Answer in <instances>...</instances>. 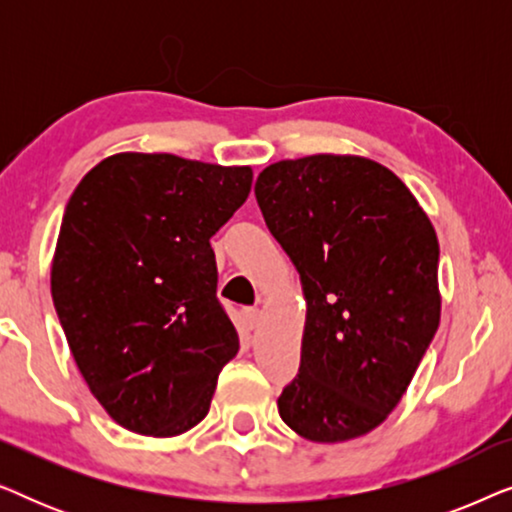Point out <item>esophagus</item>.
<instances>
[{
	"label": "esophagus",
	"mask_w": 512,
	"mask_h": 512,
	"mask_svg": "<svg viewBox=\"0 0 512 512\" xmlns=\"http://www.w3.org/2000/svg\"><path fill=\"white\" fill-rule=\"evenodd\" d=\"M242 319H244V324H247L249 331H254L256 324H258V319H261V312L254 310V307H247V310L242 312Z\"/></svg>",
	"instance_id": "1"
}]
</instances>
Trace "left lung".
Instances as JSON below:
<instances>
[{
  "label": "left lung",
  "instance_id": "8db88e82",
  "mask_svg": "<svg viewBox=\"0 0 512 512\" xmlns=\"http://www.w3.org/2000/svg\"><path fill=\"white\" fill-rule=\"evenodd\" d=\"M254 191L307 305L279 417L312 443L366 436L401 403L438 331L433 223L389 167L352 153L279 160Z\"/></svg>",
  "mask_w": 512,
  "mask_h": 512
}]
</instances>
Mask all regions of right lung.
I'll return each mask as SVG.
<instances>
[{
  "mask_svg": "<svg viewBox=\"0 0 512 512\" xmlns=\"http://www.w3.org/2000/svg\"><path fill=\"white\" fill-rule=\"evenodd\" d=\"M249 165L123 151L79 181L51 263L55 312L90 394L153 438L207 417L240 349L209 244L251 191Z\"/></svg>",
  "mask_w": 512,
  "mask_h": 512,
  "instance_id": "obj_1",
  "label": "right lung"
}]
</instances>
